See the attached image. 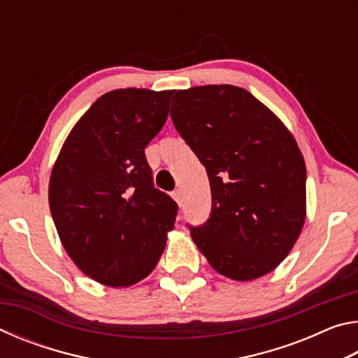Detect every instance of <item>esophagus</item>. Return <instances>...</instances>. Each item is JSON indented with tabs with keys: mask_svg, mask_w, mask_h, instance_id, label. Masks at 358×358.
<instances>
[{
	"mask_svg": "<svg viewBox=\"0 0 358 358\" xmlns=\"http://www.w3.org/2000/svg\"><path fill=\"white\" fill-rule=\"evenodd\" d=\"M172 197L175 199V201H177L178 205L183 203V196H181V191H180V189H175V191L172 192Z\"/></svg>",
	"mask_w": 358,
	"mask_h": 358,
	"instance_id": "1",
	"label": "esophagus"
}]
</instances>
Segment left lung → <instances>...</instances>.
<instances>
[{"label": "left lung", "instance_id": "1", "mask_svg": "<svg viewBox=\"0 0 358 358\" xmlns=\"http://www.w3.org/2000/svg\"><path fill=\"white\" fill-rule=\"evenodd\" d=\"M171 117L205 166L210 217L187 227L213 268L250 281L292 250L306 211V167L276 115L246 90L205 85L180 90Z\"/></svg>", "mask_w": 358, "mask_h": 358}]
</instances>
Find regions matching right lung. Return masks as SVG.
<instances>
[{"label":"right lung","instance_id":"1","mask_svg":"<svg viewBox=\"0 0 358 358\" xmlns=\"http://www.w3.org/2000/svg\"><path fill=\"white\" fill-rule=\"evenodd\" d=\"M173 92L113 90L71 131L48 186L64 250L85 275L131 286L151 273L178 205L155 187L145 147L164 126Z\"/></svg>","mask_w":358,"mask_h":358}]
</instances>
